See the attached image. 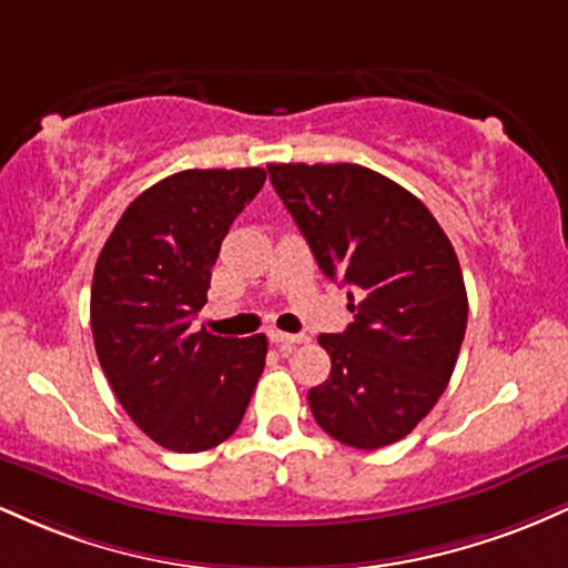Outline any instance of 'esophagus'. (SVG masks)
Here are the masks:
<instances>
[{
	"mask_svg": "<svg viewBox=\"0 0 568 568\" xmlns=\"http://www.w3.org/2000/svg\"><path fill=\"white\" fill-rule=\"evenodd\" d=\"M270 342L277 344V347L283 349V352H291L293 347H296V344L304 342V336H298V334H283V331H270Z\"/></svg>",
	"mask_w": 568,
	"mask_h": 568,
	"instance_id": "34e87169",
	"label": "esophagus"
}]
</instances>
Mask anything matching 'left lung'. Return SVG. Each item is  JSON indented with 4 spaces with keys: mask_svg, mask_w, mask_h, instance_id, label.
I'll return each instance as SVG.
<instances>
[{
    "mask_svg": "<svg viewBox=\"0 0 568 568\" xmlns=\"http://www.w3.org/2000/svg\"><path fill=\"white\" fill-rule=\"evenodd\" d=\"M266 171L323 275L357 293L355 323L317 338L331 376L306 393L315 422L366 452L406 438L446 389L467 328L465 280L446 232L425 202L363 165Z\"/></svg>",
    "mask_w": 568,
    "mask_h": 568,
    "instance_id": "obj_1",
    "label": "left lung"
}]
</instances>
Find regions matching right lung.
Here are the masks:
<instances>
[{"label": "right lung", "instance_id": "1", "mask_svg": "<svg viewBox=\"0 0 568 568\" xmlns=\"http://www.w3.org/2000/svg\"><path fill=\"white\" fill-rule=\"evenodd\" d=\"M264 179L262 168L168 175L130 202L95 262L98 361L130 419L171 452L230 438L264 371V334L189 328L207 302L221 240Z\"/></svg>", "mask_w": 568, "mask_h": 568}]
</instances>
